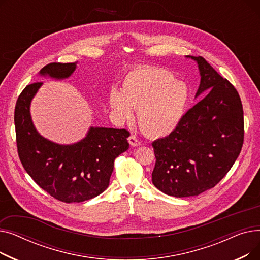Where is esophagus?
<instances>
[{"label": "esophagus", "mask_w": 260, "mask_h": 260, "mask_svg": "<svg viewBox=\"0 0 260 260\" xmlns=\"http://www.w3.org/2000/svg\"><path fill=\"white\" fill-rule=\"evenodd\" d=\"M128 142H129V144H131L132 146H138V145L141 144L140 140H139L137 137H136L135 135L129 136V137H128Z\"/></svg>", "instance_id": "obj_1"}]
</instances>
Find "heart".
Listing matches in <instances>:
<instances>
[{
    "label": "heart",
    "instance_id": "obj_1",
    "mask_svg": "<svg viewBox=\"0 0 260 260\" xmlns=\"http://www.w3.org/2000/svg\"><path fill=\"white\" fill-rule=\"evenodd\" d=\"M189 98L187 86L165 68L144 67L129 72L122 91L113 87L108 104L121 121L134 118L138 111L141 131L149 137H165L178 126Z\"/></svg>",
    "mask_w": 260,
    "mask_h": 260
}]
</instances>
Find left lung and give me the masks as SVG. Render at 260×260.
Here are the masks:
<instances>
[{
  "mask_svg": "<svg viewBox=\"0 0 260 260\" xmlns=\"http://www.w3.org/2000/svg\"><path fill=\"white\" fill-rule=\"evenodd\" d=\"M197 62L200 84L189 108L168 137L152 143L154 185L174 197L197 196L214 187L233 167L243 144V109L236 88L202 57Z\"/></svg>",
  "mask_w": 260,
  "mask_h": 260,
  "instance_id": "1",
  "label": "left lung"
}]
</instances>
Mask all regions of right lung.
Segmentation results:
<instances>
[{"mask_svg": "<svg viewBox=\"0 0 260 260\" xmlns=\"http://www.w3.org/2000/svg\"><path fill=\"white\" fill-rule=\"evenodd\" d=\"M77 63H50L41 76L66 79ZM43 83L27 85L15 109L18 154L22 166L35 182L62 202H82L97 197L107 188L114 161L129 146V132L122 128L90 127L86 137L74 144H58L41 136L31 120L30 103Z\"/></svg>", "mask_w": 260, "mask_h": 260, "instance_id": "right-lung-1", "label": "right lung"}]
</instances>
